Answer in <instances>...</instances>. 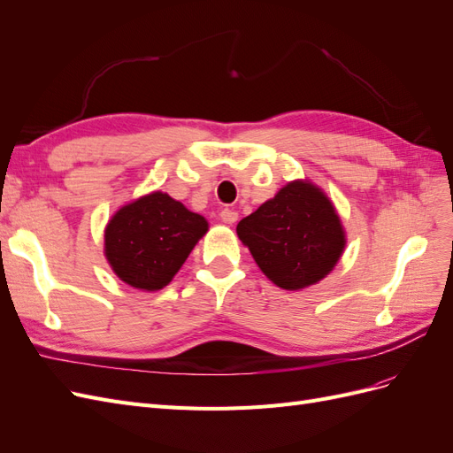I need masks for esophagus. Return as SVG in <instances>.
<instances>
[{"label": "esophagus", "mask_w": 453, "mask_h": 453, "mask_svg": "<svg viewBox=\"0 0 453 453\" xmlns=\"http://www.w3.org/2000/svg\"><path fill=\"white\" fill-rule=\"evenodd\" d=\"M221 221H223V223H228V225L236 223V221H238V213H236L234 210H223V211H221Z\"/></svg>", "instance_id": "obj_1"}]
</instances>
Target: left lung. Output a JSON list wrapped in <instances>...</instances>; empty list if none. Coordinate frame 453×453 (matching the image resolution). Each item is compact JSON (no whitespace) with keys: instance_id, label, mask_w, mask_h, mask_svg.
<instances>
[{"instance_id":"obj_1","label":"left lung","mask_w":453,"mask_h":453,"mask_svg":"<svg viewBox=\"0 0 453 453\" xmlns=\"http://www.w3.org/2000/svg\"><path fill=\"white\" fill-rule=\"evenodd\" d=\"M238 238L281 289L318 283L334 268L346 238L340 219L318 187L293 181L238 223Z\"/></svg>"}]
</instances>
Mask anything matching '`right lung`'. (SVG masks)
I'll return each mask as SVG.
<instances>
[{"instance_id": "1", "label": "right lung", "mask_w": 453, "mask_h": 453, "mask_svg": "<svg viewBox=\"0 0 453 453\" xmlns=\"http://www.w3.org/2000/svg\"><path fill=\"white\" fill-rule=\"evenodd\" d=\"M205 232L202 215L153 193L113 215L105 228V257L122 281L155 291L172 281Z\"/></svg>"}]
</instances>
